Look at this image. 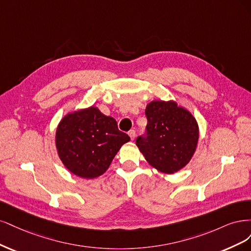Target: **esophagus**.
<instances>
[{
	"instance_id": "esophagus-1",
	"label": "esophagus",
	"mask_w": 251,
	"mask_h": 251,
	"mask_svg": "<svg viewBox=\"0 0 251 251\" xmlns=\"http://www.w3.org/2000/svg\"><path fill=\"white\" fill-rule=\"evenodd\" d=\"M128 135L130 136L131 140H134V139H135V131L133 130V129H131V130L128 131Z\"/></svg>"
}]
</instances>
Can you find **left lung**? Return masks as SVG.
Returning <instances> with one entry per match:
<instances>
[{"label":"left lung","instance_id":"obj_1","mask_svg":"<svg viewBox=\"0 0 251 251\" xmlns=\"http://www.w3.org/2000/svg\"><path fill=\"white\" fill-rule=\"evenodd\" d=\"M145 115L146 132L137 136L136 146L159 171L168 174L179 171L196 150L199 132L195 118L173 101H152Z\"/></svg>","mask_w":251,"mask_h":251}]
</instances>
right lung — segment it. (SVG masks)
Instances as JSON below:
<instances>
[{"label":"right lung","instance_id":"add662e5","mask_svg":"<svg viewBox=\"0 0 251 251\" xmlns=\"http://www.w3.org/2000/svg\"><path fill=\"white\" fill-rule=\"evenodd\" d=\"M130 137L119 130L117 121L97 107L64 117L56 131V148L69 171L82 178H95L108 169L121 146Z\"/></svg>","mask_w":251,"mask_h":251}]
</instances>
